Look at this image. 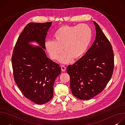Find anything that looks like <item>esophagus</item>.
Listing matches in <instances>:
<instances>
[{"instance_id": "esophagus-1", "label": "esophagus", "mask_w": 125, "mask_h": 125, "mask_svg": "<svg viewBox=\"0 0 125 125\" xmlns=\"http://www.w3.org/2000/svg\"><path fill=\"white\" fill-rule=\"evenodd\" d=\"M66 70V67H65L64 66H61V70L62 71H63V72H64V71H65Z\"/></svg>"}]
</instances>
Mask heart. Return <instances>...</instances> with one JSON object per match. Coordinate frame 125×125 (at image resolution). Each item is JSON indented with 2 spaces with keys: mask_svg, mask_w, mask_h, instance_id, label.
<instances>
[{
  "mask_svg": "<svg viewBox=\"0 0 125 125\" xmlns=\"http://www.w3.org/2000/svg\"><path fill=\"white\" fill-rule=\"evenodd\" d=\"M92 37L90 27L85 24L66 25L59 28L53 34L52 40L45 42V47L52 60L67 63L73 58L77 60L82 57L90 46Z\"/></svg>",
  "mask_w": 125,
  "mask_h": 125,
  "instance_id": "b5f03b06",
  "label": "heart"
}]
</instances>
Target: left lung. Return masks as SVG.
<instances>
[{"mask_svg": "<svg viewBox=\"0 0 125 125\" xmlns=\"http://www.w3.org/2000/svg\"><path fill=\"white\" fill-rule=\"evenodd\" d=\"M96 37L85 54L75 64L69 65L70 88L74 96L89 100L103 91L110 80L114 69L112 45L94 21Z\"/></svg>", "mask_w": 125, "mask_h": 125, "instance_id": "1", "label": "left lung"}]
</instances>
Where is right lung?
Listing matches in <instances>:
<instances>
[{
  "instance_id": "right-lung-1",
  "label": "right lung",
  "mask_w": 125,
  "mask_h": 125,
  "mask_svg": "<svg viewBox=\"0 0 125 125\" xmlns=\"http://www.w3.org/2000/svg\"><path fill=\"white\" fill-rule=\"evenodd\" d=\"M52 23H29L18 39L12 56L16 83L26 98L38 104L52 99L53 85L61 71L59 64L49 59L44 51ZM33 42L39 46L30 44Z\"/></svg>"
}]
</instances>
